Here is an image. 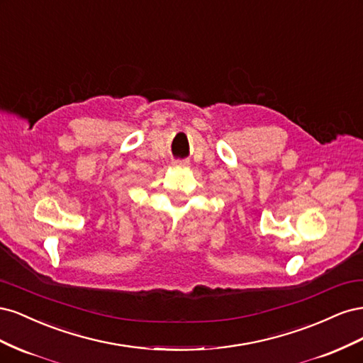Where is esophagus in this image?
Instances as JSON below:
<instances>
[{"label": "esophagus", "mask_w": 363, "mask_h": 363, "mask_svg": "<svg viewBox=\"0 0 363 363\" xmlns=\"http://www.w3.org/2000/svg\"><path fill=\"white\" fill-rule=\"evenodd\" d=\"M174 164H175V167H188V162H186V160H175Z\"/></svg>", "instance_id": "1"}]
</instances>
